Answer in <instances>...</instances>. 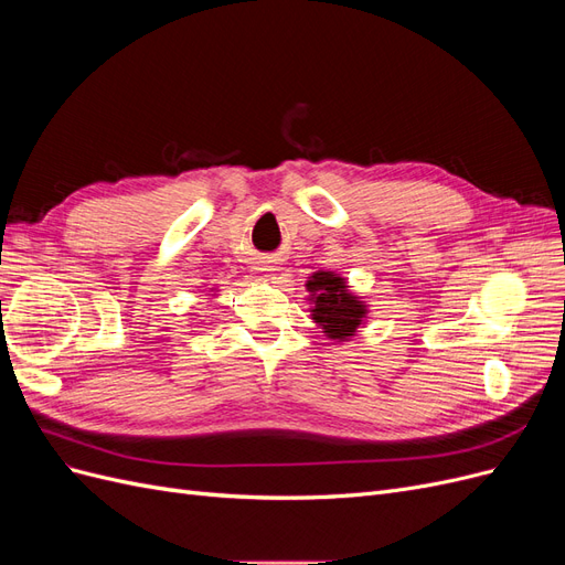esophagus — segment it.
<instances>
[{"label":"esophagus","instance_id":"esophagus-1","mask_svg":"<svg viewBox=\"0 0 565 565\" xmlns=\"http://www.w3.org/2000/svg\"><path fill=\"white\" fill-rule=\"evenodd\" d=\"M256 270H262L264 276H268V278H273V276H278V270H280V266L273 262V259H262L259 262V266H256Z\"/></svg>","mask_w":565,"mask_h":565}]
</instances>
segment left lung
<instances>
[{"instance_id":"left-lung-1","label":"left lung","mask_w":565,"mask_h":565,"mask_svg":"<svg viewBox=\"0 0 565 565\" xmlns=\"http://www.w3.org/2000/svg\"><path fill=\"white\" fill-rule=\"evenodd\" d=\"M311 318L332 341H349L367 320V303L349 289L344 276L334 270H318L306 280Z\"/></svg>"}]
</instances>
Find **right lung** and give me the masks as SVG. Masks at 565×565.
I'll use <instances>...</instances> for the list:
<instances>
[{"label": "right lung", "instance_id": "right-lung-1", "mask_svg": "<svg viewBox=\"0 0 565 565\" xmlns=\"http://www.w3.org/2000/svg\"><path fill=\"white\" fill-rule=\"evenodd\" d=\"M212 297H214V295H212Z\"/></svg>", "mask_w": 565, "mask_h": 565}]
</instances>
